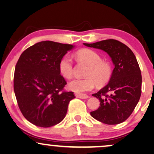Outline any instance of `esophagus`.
I'll return each instance as SVG.
<instances>
[{
  "mask_svg": "<svg viewBox=\"0 0 154 154\" xmlns=\"http://www.w3.org/2000/svg\"><path fill=\"white\" fill-rule=\"evenodd\" d=\"M75 96L77 98H80V99H85L89 98V96L85 94H79V93H75Z\"/></svg>",
  "mask_w": 154,
  "mask_h": 154,
  "instance_id": "esophagus-1",
  "label": "esophagus"
}]
</instances>
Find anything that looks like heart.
<instances>
[{"label":"heart","instance_id":"b5f03b06","mask_svg":"<svg viewBox=\"0 0 154 154\" xmlns=\"http://www.w3.org/2000/svg\"><path fill=\"white\" fill-rule=\"evenodd\" d=\"M76 56L81 60L90 66L87 76L88 79H74L69 82V90L76 93L91 91L95 88L97 82L103 85L110 80L112 75V68L107 62L102 61L99 53L91 49H83L78 51ZM59 70L62 76L71 79L73 75V63L69 55H66L60 60Z\"/></svg>","mask_w":154,"mask_h":154}]
</instances>
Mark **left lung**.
Returning a JSON list of instances; mask_svg holds the SVG:
<instances>
[{
	"instance_id": "1",
	"label": "left lung",
	"mask_w": 154,
	"mask_h": 154,
	"mask_svg": "<svg viewBox=\"0 0 154 154\" xmlns=\"http://www.w3.org/2000/svg\"><path fill=\"white\" fill-rule=\"evenodd\" d=\"M83 44L106 52L115 65L108 83L92 94L99 99L100 106L90 115L109 125L122 123L132 114L141 96L142 75L136 57L128 46L115 39Z\"/></svg>"
}]
</instances>
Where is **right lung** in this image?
Segmentation results:
<instances>
[{
  "mask_svg": "<svg viewBox=\"0 0 154 154\" xmlns=\"http://www.w3.org/2000/svg\"><path fill=\"white\" fill-rule=\"evenodd\" d=\"M74 46L42 41L22 53L15 66L14 90L24 117L35 126L47 128L65 117L73 92L63 91L66 82L59 63Z\"/></svg>",
  "mask_w": 154,
  "mask_h": 154,
  "instance_id": "1",
  "label": "right lung"
}]
</instances>
